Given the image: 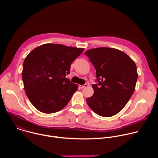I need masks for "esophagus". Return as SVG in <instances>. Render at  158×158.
Masks as SVG:
<instances>
[{"mask_svg": "<svg viewBox=\"0 0 158 158\" xmlns=\"http://www.w3.org/2000/svg\"><path fill=\"white\" fill-rule=\"evenodd\" d=\"M87 86V84H84V85H80V87H81L82 89V88H84V87H86Z\"/></svg>", "mask_w": 158, "mask_h": 158, "instance_id": "34e87169", "label": "esophagus"}]
</instances>
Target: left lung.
I'll use <instances>...</instances> for the list:
<instances>
[{"instance_id":"left-lung-1","label":"left lung","mask_w":158,"mask_h":158,"mask_svg":"<svg viewBox=\"0 0 158 158\" xmlns=\"http://www.w3.org/2000/svg\"><path fill=\"white\" fill-rule=\"evenodd\" d=\"M96 71L94 94L86 101L99 116L118 114L132 96L138 79L136 65L124 52L113 48H99L85 52Z\"/></svg>"}]
</instances>
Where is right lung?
<instances>
[{"label": "right lung", "instance_id": "right-lung-1", "mask_svg": "<svg viewBox=\"0 0 158 158\" xmlns=\"http://www.w3.org/2000/svg\"><path fill=\"white\" fill-rule=\"evenodd\" d=\"M84 49L57 44H46L26 57L22 77L26 95L32 104L46 114L56 112L70 101L77 84L65 76L72 62Z\"/></svg>", "mask_w": 158, "mask_h": 158}]
</instances>
